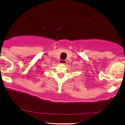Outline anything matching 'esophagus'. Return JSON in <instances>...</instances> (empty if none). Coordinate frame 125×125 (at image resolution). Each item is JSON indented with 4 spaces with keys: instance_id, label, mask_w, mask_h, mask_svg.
Wrapping results in <instances>:
<instances>
[{
    "instance_id": "esophagus-1",
    "label": "esophagus",
    "mask_w": 125,
    "mask_h": 125,
    "mask_svg": "<svg viewBox=\"0 0 125 125\" xmlns=\"http://www.w3.org/2000/svg\"><path fill=\"white\" fill-rule=\"evenodd\" d=\"M59 63L60 64H66L67 63V61H64V60H59Z\"/></svg>"
}]
</instances>
